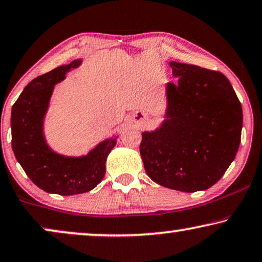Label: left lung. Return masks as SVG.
Listing matches in <instances>:
<instances>
[{
    "label": "left lung",
    "instance_id": "obj_1",
    "mask_svg": "<svg viewBox=\"0 0 262 262\" xmlns=\"http://www.w3.org/2000/svg\"><path fill=\"white\" fill-rule=\"evenodd\" d=\"M163 122L143 132L140 154L147 176L168 189L211 187L233 163L241 141L242 106L228 78L200 66L169 61Z\"/></svg>",
    "mask_w": 262,
    "mask_h": 262
}]
</instances>
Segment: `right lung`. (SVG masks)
<instances>
[{"mask_svg":"<svg viewBox=\"0 0 262 262\" xmlns=\"http://www.w3.org/2000/svg\"><path fill=\"white\" fill-rule=\"evenodd\" d=\"M80 65L82 59H76L33 79L14 103L10 117L16 160L36 186L60 196L84 193L97 186L105 174L106 158L119 138L113 135L103 140L79 157L64 156L47 143L45 119L54 86Z\"/></svg>","mask_w":262,"mask_h":262,"instance_id":"add662e5","label":"right lung"}]
</instances>
